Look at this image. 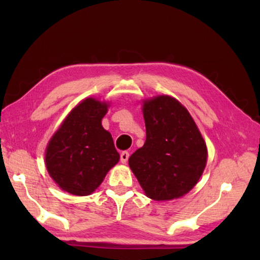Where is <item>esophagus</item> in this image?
Listing matches in <instances>:
<instances>
[{
	"label": "esophagus",
	"mask_w": 260,
	"mask_h": 260,
	"mask_svg": "<svg viewBox=\"0 0 260 260\" xmlns=\"http://www.w3.org/2000/svg\"><path fill=\"white\" fill-rule=\"evenodd\" d=\"M128 158H129V153L127 151H122L120 153V161L122 162V164H126L127 160H128Z\"/></svg>",
	"instance_id": "1"
}]
</instances>
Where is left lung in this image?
Wrapping results in <instances>:
<instances>
[{"instance_id": "1", "label": "left lung", "mask_w": 260, "mask_h": 260, "mask_svg": "<svg viewBox=\"0 0 260 260\" xmlns=\"http://www.w3.org/2000/svg\"><path fill=\"white\" fill-rule=\"evenodd\" d=\"M147 139L128 162L148 197L179 199L199 181L208 151L187 109L170 96H157L143 104Z\"/></svg>"}]
</instances>
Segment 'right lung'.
I'll return each instance as SVG.
<instances>
[{
	"instance_id": "obj_1",
	"label": "right lung",
	"mask_w": 260,
	"mask_h": 260,
	"mask_svg": "<svg viewBox=\"0 0 260 260\" xmlns=\"http://www.w3.org/2000/svg\"><path fill=\"white\" fill-rule=\"evenodd\" d=\"M107 112V103L86 99L70 112L48 143V172L72 195L93 192L119 160L111 134L101 124Z\"/></svg>"
}]
</instances>
